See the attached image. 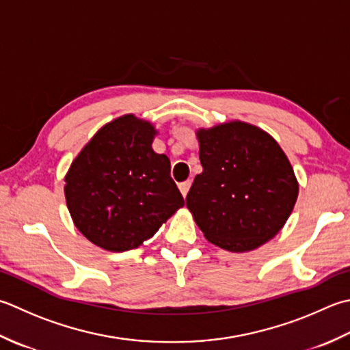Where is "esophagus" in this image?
<instances>
[{
	"instance_id": "esophagus-1",
	"label": "esophagus",
	"mask_w": 350,
	"mask_h": 350,
	"mask_svg": "<svg viewBox=\"0 0 350 350\" xmlns=\"http://www.w3.org/2000/svg\"><path fill=\"white\" fill-rule=\"evenodd\" d=\"M189 188H191V180H185V182L179 183V189H180V193H182L183 197H187Z\"/></svg>"
}]
</instances>
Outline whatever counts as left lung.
Masks as SVG:
<instances>
[{"label":"left lung","mask_w":350,"mask_h":350,"mask_svg":"<svg viewBox=\"0 0 350 350\" xmlns=\"http://www.w3.org/2000/svg\"><path fill=\"white\" fill-rule=\"evenodd\" d=\"M200 163L187 206L209 243L249 252L282 229L297 200L290 161L269 133L241 121L198 130Z\"/></svg>","instance_id":"1"}]
</instances>
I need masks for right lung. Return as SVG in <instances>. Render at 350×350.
Returning a JSON list of instances; mask_svg holds the SVG:
<instances>
[{
    "label": "right lung",
    "instance_id": "add662e5",
    "mask_svg": "<svg viewBox=\"0 0 350 350\" xmlns=\"http://www.w3.org/2000/svg\"><path fill=\"white\" fill-rule=\"evenodd\" d=\"M154 127L133 115L109 122L71 163L65 197L74 224L111 252L136 249L185 204Z\"/></svg>",
    "mask_w": 350,
    "mask_h": 350
}]
</instances>
